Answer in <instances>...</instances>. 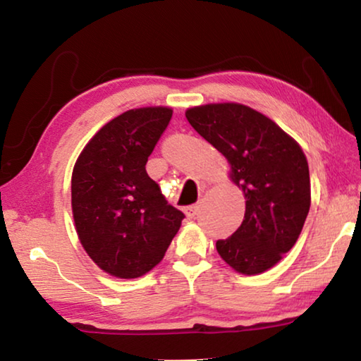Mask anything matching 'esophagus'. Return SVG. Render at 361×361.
<instances>
[{"instance_id":"1","label":"esophagus","mask_w":361,"mask_h":361,"mask_svg":"<svg viewBox=\"0 0 361 361\" xmlns=\"http://www.w3.org/2000/svg\"><path fill=\"white\" fill-rule=\"evenodd\" d=\"M197 212H199V205L197 204L189 205V207H186V209H185V213H186L188 218H194L195 215H197Z\"/></svg>"}]
</instances>
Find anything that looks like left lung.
Instances as JSON below:
<instances>
[{
    "mask_svg": "<svg viewBox=\"0 0 361 361\" xmlns=\"http://www.w3.org/2000/svg\"><path fill=\"white\" fill-rule=\"evenodd\" d=\"M195 132L228 159L231 180L245 194L240 228L216 242L221 258L255 276L295 245L310 209L307 159L276 122L240 103H210L186 111Z\"/></svg>",
    "mask_w": 361,
    "mask_h": 361,
    "instance_id": "8db88e82",
    "label": "left lung"
}]
</instances>
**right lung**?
<instances>
[{"label": "right lung", "instance_id": "add662e5", "mask_svg": "<svg viewBox=\"0 0 361 361\" xmlns=\"http://www.w3.org/2000/svg\"><path fill=\"white\" fill-rule=\"evenodd\" d=\"M172 108L129 109L102 127L71 175V209L81 245L102 271L137 279L157 266L185 215L170 205L146 162Z\"/></svg>", "mask_w": 361, "mask_h": 361}]
</instances>
